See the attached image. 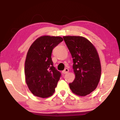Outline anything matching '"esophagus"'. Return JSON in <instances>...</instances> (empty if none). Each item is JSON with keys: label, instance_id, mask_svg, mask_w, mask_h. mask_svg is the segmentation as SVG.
Listing matches in <instances>:
<instances>
[{"label": "esophagus", "instance_id": "obj_1", "mask_svg": "<svg viewBox=\"0 0 120 120\" xmlns=\"http://www.w3.org/2000/svg\"><path fill=\"white\" fill-rule=\"evenodd\" d=\"M68 72H69V70H68V68H65L64 70H63L62 72H63V73H64V74H66V73H68Z\"/></svg>", "mask_w": 120, "mask_h": 120}]
</instances>
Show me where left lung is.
<instances>
[{"label":"left lung","instance_id":"left-lung-1","mask_svg":"<svg viewBox=\"0 0 120 120\" xmlns=\"http://www.w3.org/2000/svg\"><path fill=\"white\" fill-rule=\"evenodd\" d=\"M73 58L75 79L69 84L73 93L83 97L97 88L101 76L98 52L88 39L82 36H64Z\"/></svg>","mask_w":120,"mask_h":120}]
</instances>
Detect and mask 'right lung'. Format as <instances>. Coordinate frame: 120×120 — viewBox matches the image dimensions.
<instances>
[{"instance_id": "obj_1", "label": "right lung", "mask_w": 120, "mask_h": 120, "mask_svg": "<svg viewBox=\"0 0 120 120\" xmlns=\"http://www.w3.org/2000/svg\"><path fill=\"white\" fill-rule=\"evenodd\" d=\"M63 41L59 36H43L34 41L28 49L25 64V81L32 93L45 98L51 97L61 73L53 66L52 49Z\"/></svg>"}]
</instances>
